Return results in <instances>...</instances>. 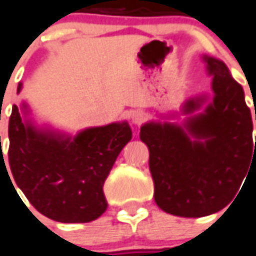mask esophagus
Returning a JSON list of instances; mask_svg holds the SVG:
<instances>
[{
  "label": "esophagus",
  "instance_id": "1",
  "mask_svg": "<svg viewBox=\"0 0 256 256\" xmlns=\"http://www.w3.org/2000/svg\"><path fill=\"white\" fill-rule=\"evenodd\" d=\"M144 113H143L142 110H135L134 113L131 114V121H132V124H135V125H140L144 121Z\"/></svg>",
  "mask_w": 256,
  "mask_h": 256
}]
</instances>
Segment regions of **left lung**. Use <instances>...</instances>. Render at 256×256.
<instances>
[{
	"instance_id": "8db88e82",
	"label": "left lung",
	"mask_w": 256,
	"mask_h": 256,
	"mask_svg": "<svg viewBox=\"0 0 256 256\" xmlns=\"http://www.w3.org/2000/svg\"><path fill=\"white\" fill-rule=\"evenodd\" d=\"M204 60L214 90L206 110L188 117L183 125L148 122L140 128L150 153L154 200L162 211L183 218L224 210L240 190L256 150L242 86L224 62L210 56ZM206 100L189 99L182 112L194 113Z\"/></svg>"
}]
</instances>
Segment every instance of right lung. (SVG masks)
Listing matches in <instances>:
<instances>
[{"instance_id": "right-lung-1", "label": "right lung", "mask_w": 256, "mask_h": 256, "mask_svg": "<svg viewBox=\"0 0 256 256\" xmlns=\"http://www.w3.org/2000/svg\"><path fill=\"white\" fill-rule=\"evenodd\" d=\"M26 108L23 104L24 114ZM8 135L10 175L32 206L56 222L85 224L106 211L103 184L132 131L124 121L67 136L22 121L15 104Z\"/></svg>"}]
</instances>
